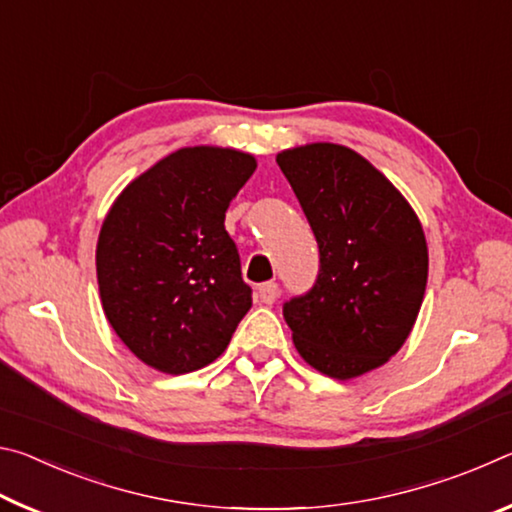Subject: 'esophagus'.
<instances>
[{
	"label": "esophagus",
	"mask_w": 512,
	"mask_h": 512,
	"mask_svg": "<svg viewBox=\"0 0 512 512\" xmlns=\"http://www.w3.org/2000/svg\"><path fill=\"white\" fill-rule=\"evenodd\" d=\"M257 296L264 302V305H273L277 296H280V287H277L275 282H264L262 287L257 289Z\"/></svg>",
	"instance_id": "1"
}]
</instances>
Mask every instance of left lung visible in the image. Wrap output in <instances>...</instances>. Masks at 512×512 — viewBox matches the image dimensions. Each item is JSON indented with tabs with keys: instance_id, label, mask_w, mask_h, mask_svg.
Listing matches in <instances>:
<instances>
[{
	"instance_id": "8db88e82",
	"label": "left lung",
	"mask_w": 512,
	"mask_h": 512,
	"mask_svg": "<svg viewBox=\"0 0 512 512\" xmlns=\"http://www.w3.org/2000/svg\"><path fill=\"white\" fill-rule=\"evenodd\" d=\"M320 250L314 289L284 302L293 345L311 368L354 379L397 354L429 275L422 223L357 151L314 142L277 153Z\"/></svg>"
}]
</instances>
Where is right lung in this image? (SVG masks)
<instances>
[{
    "label": "right lung",
    "mask_w": 512,
    "mask_h": 512,
    "mask_svg": "<svg viewBox=\"0 0 512 512\" xmlns=\"http://www.w3.org/2000/svg\"><path fill=\"white\" fill-rule=\"evenodd\" d=\"M257 169L250 153L185 146L128 183L103 219V311L137 359L185 375L219 359L253 305L225 212Z\"/></svg>",
    "instance_id": "1"
}]
</instances>
